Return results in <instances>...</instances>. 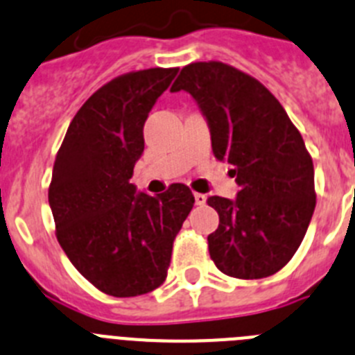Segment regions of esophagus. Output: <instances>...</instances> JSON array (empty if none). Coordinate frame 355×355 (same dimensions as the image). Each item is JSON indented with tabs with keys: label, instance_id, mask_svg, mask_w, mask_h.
<instances>
[{
	"label": "esophagus",
	"instance_id": "obj_1",
	"mask_svg": "<svg viewBox=\"0 0 355 355\" xmlns=\"http://www.w3.org/2000/svg\"><path fill=\"white\" fill-rule=\"evenodd\" d=\"M193 197H196V205H199V206L206 205V196H205V193H193Z\"/></svg>",
	"mask_w": 355,
	"mask_h": 355
}]
</instances>
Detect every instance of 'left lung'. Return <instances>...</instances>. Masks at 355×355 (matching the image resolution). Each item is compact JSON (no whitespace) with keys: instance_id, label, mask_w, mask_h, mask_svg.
Listing matches in <instances>:
<instances>
[{"instance_id":"left-lung-1","label":"left lung","mask_w":355,"mask_h":355,"mask_svg":"<svg viewBox=\"0 0 355 355\" xmlns=\"http://www.w3.org/2000/svg\"><path fill=\"white\" fill-rule=\"evenodd\" d=\"M193 97L213 155L233 165L234 199L211 196L220 224L208 236L216 268L238 279L275 274L302 243L315 211V168L281 103L258 80L222 62L181 69L171 92Z\"/></svg>"}]
</instances>
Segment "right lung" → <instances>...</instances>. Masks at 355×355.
I'll return each mask as SVG.
<instances>
[{"label": "right lung", "mask_w": 355, "mask_h": 355, "mask_svg": "<svg viewBox=\"0 0 355 355\" xmlns=\"http://www.w3.org/2000/svg\"><path fill=\"white\" fill-rule=\"evenodd\" d=\"M178 69H146L87 99L56 155L49 208L56 238L76 270L112 297H137L167 277L172 243L193 208L175 183L149 196L131 183L144 153V124Z\"/></svg>", "instance_id": "obj_1"}]
</instances>
